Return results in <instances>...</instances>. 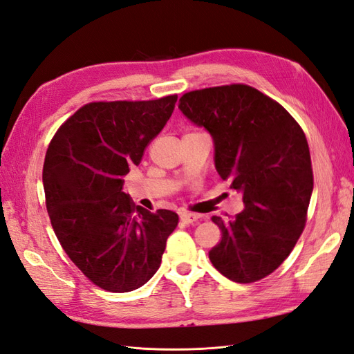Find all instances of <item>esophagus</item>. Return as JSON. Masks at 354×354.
Masks as SVG:
<instances>
[{"mask_svg": "<svg viewBox=\"0 0 354 354\" xmlns=\"http://www.w3.org/2000/svg\"><path fill=\"white\" fill-rule=\"evenodd\" d=\"M180 221H183L184 224H192L194 221H197L198 218H201V215L198 214H192V212H183L179 215Z\"/></svg>", "mask_w": 354, "mask_h": 354, "instance_id": "obj_1", "label": "esophagus"}]
</instances>
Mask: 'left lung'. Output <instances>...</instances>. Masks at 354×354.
Instances as JSON below:
<instances>
[{"instance_id":"1","label":"left lung","mask_w":354,"mask_h":354,"mask_svg":"<svg viewBox=\"0 0 354 354\" xmlns=\"http://www.w3.org/2000/svg\"><path fill=\"white\" fill-rule=\"evenodd\" d=\"M179 109L211 133L216 171L245 205L232 221L212 216L221 241L209 260L234 283H256L283 263L305 229L314 185L305 133L278 102L243 84L189 91Z\"/></svg>"}]
</instances>
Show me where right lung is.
Listing matches in <instances>:
<instances>
[{
  "instance_id": "1",
  "label": "right lung",
  "mask_w": 354,
  "mask_h": 354,
  "mask_svg": "<svg viewBox=\"0 0 354 354\" xmlns=\"http://www.w3.org/2000/svg\"><path fill=\"white\" fill-rule=\"evenodd\" d=\"M178 95L147 102H93L53 136L43 187L50 224L70 260L112 293L131 292L158 270L178 214L149 212L122 192L151 140L174 112Z\"/></svg>"
}]
</instances>
